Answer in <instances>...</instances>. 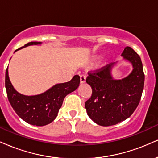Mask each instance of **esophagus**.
<instances>
[{
  "label": "esophagus",
  "instance_id": "esophagus-1",
  "mask_svg": "<svg viewBox=\"0 0 158 158\" xmlns=\"http://www.w3.org/2000/svg\"><path fill=\"white\" fill-rule=\"evenodd\" d=\"M85 81H86V76L81 75L80 77V83L83 84V83H85Z\"/></svg>",
  "mask_w": 158,
  "mask_h": 158
}]
</instances>
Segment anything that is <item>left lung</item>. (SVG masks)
Wrapping results in <instances>:
<instances>
[{
	"instance_id": "1",
	"label": "left lung",
	"mask_w": 158,
	"mask_h": 158,
	"mask_svg": "<svg viewBox=\"0 0 158 158\" xmlns=\"http://www.w3.org/2000/svg\"><path fill=\"white\" fill-rule=\"evenodd\" d=\"M121 56L133 68L127 77L114 79L111 71L117 62H114L95 73H88L86 79L92 95L85 102V108L88 117L99 126H114L128 119L141 99L145 76L140 57L130 47L124 48Z\"/></svg>"
}]
</instances>
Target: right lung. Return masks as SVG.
<instances>
[{"mask_svg":"<svg viewBox=\"0 0 158 158\" xmlns=\"http://www.w3.org/2000/svg\"><path fill=\"white\" fill-rule=\"evenodd\" d=\"M41 42L32 41L17 50L30 46L41 45ZM80 82L79 76L76 75L68 82L56 84L42 94L26 96L19 93L10 80L8 68L6 70L5 86L7 97L15 113L23 120L32 126H43L52 123L57 117L63 100L68 94L77 90Z\"/></svg>","mask_w":158,"mask_h":158,"instance_id":"1","label":"right lung"}]
</instances>
